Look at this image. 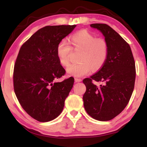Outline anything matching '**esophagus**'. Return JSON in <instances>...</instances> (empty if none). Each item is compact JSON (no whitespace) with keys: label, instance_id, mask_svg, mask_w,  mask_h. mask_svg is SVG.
Returning a JSON list of instances; mask_svg holds the SVG:
<instances>
[{"label":"esophagus","instance_id":"obj_1","mask_svg":"<svg viewBox=\"0 0 147 147\" xmlns=\"http://www.w3.org/2000/svg\"><path fill=\"white\" fill-rule=\"evenodd\" d=\"M74 80H75V82H80L82 81V79H80V78H75V79H74Z\"/></svg>","mask_w":147,"mask_h":147}]
</instances>
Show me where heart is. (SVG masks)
Segmentation results:
<instances>
[{
	"label": "heart",
	"mask_w": 147,
	"mask_h": 147,
	"mask_svg": "<svg viewBox=\"0 0 147 147\" xmlns=\"http://www.w3.org/2000/svg\"><path fill=\"white\" fill-rule=\"evenodd\" d=\"M71 47L68 42L61 40L56 49L59 63L67 66L70 60L72 48L82 51L79 63H72L67 69L68 73L74 76H83L93 71H98L103 67L109 56V45L105 39L98 38L87 30H80L70 37Z\"/></svg>",
	"instance_id": "b5f03b06"
}]
</instances>
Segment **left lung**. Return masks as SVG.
<instances>
[{"label":"left lung","mask_w":147,"mask_h":147,"mask_svg":"<svg viewBox=\"0 0 147 147\" xmlns=\"http://www.w3.org/2000/svg\"><path fill=\"white\" fill-rule=\"evenodd\" d=\"M90 26L105 37L109 56L100 70L83 80L86 87L84 106L92 118L107 121L121 113L129 102L135 84V61L129 44L112 28L100 23ZM93 81L102 84L97 86Z\"/></svg>","instance_id":"obj_1"}]
</instances>
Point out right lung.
<instances>
[{"label": "right lung", "mask_w": 147, "mask_h": 147, "mask_svg": "<svg viewBox=\"0 0 147 147\" xmlns=\"http://www.w3.org/2000/svg\"><path fill=\"white\" fill-rule=\"evenodd\" d=\"M76 26H45L19 50L13 69L14 91L24 110L39 122L52 121L60 115L73 86V77L56 82L65 74L56 49Z\"/></svg>", "instance_id": "right-lung-1"}]
</instances>
